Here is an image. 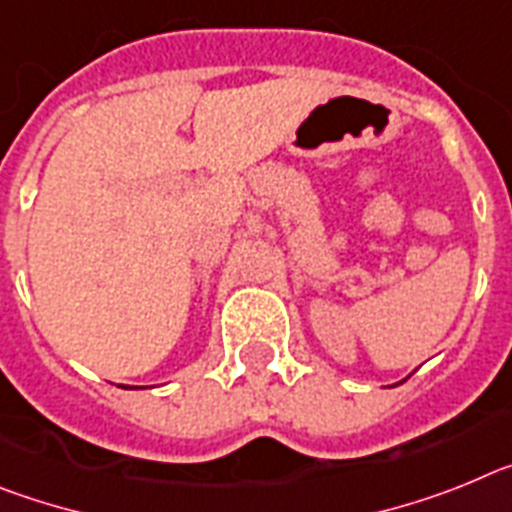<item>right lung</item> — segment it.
<instances>
[{
    "instance_id": "right-lung-1",
    "label": "right lung",
    "mask_w": 512,
    "mask_h": 512,
    "mask_svg": "<svg viewBox=\"0 0 512 512\" xmlns=\"http://www.w3.org/2000/svg\"><path fill=\"white\" fill-rule=\"evenodd\" d=\"M123 389H136V386H123Z\"/></svg>"
}]
</instances>
